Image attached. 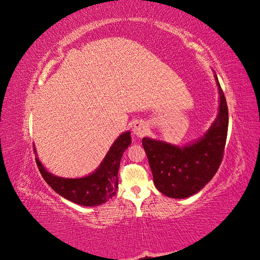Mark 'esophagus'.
<instances>
[{
    "label": "esophagus",
    "instance_id": "34e87169",
    "mask_svg": "<svg viewBox=\"0 0 260 260\" xmlns=\"http://www.w3.org/2000/svg\"><path fill=\"white\" fill-rule=\"evenodd\" d=\"M132 132L138 138H143L147 132V124L142 120L135 121L132 125Z\"/></svg>",
    "mask_w": 260,
    "mask_h": 260
}]
</instances>
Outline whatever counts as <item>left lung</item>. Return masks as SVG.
I'll use <instances>...</instances> for the list:
<instances>
[{"mask_svg": "<svg viewBox=\"0 0 260 260\" xmlns=\"http://www.w3.org/2000/svg\"><path fill=\"white\" fill-rule=\"evenodd\" d=\"M219 91V113L201 139L184 146L143 138L142 144L151 167L154 184L171 199H186L200 192L216 175L221 164L229 124L224 94L215 75Z\"/></svg>", "mask_w": 260, "mask_h": 260, "instance_id": "left-lung-1", "label": "left lung"}]
</instances>
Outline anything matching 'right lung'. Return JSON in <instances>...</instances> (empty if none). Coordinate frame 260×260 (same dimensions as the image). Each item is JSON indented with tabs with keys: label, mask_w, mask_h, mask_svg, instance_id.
Wrapping results in <instances>:
<instances>
[{
	"label": "right lung",
	"mask_w": 260,
	"mask_h": 260,
	"mask_svg": "<svg viewBox=\"0 0 260 260\" xmlns=\"http://www.w3.org/2000/svg\"><path fill=\"white\" fill-rule=\"evenodd\" d=\"M130 144V131H125L117 138L98 169L83 178L68 179L54 176L44 168L38 156L36 161L45 182L57 194L78 205L99 206L116 194L120 159ZM35 152L37 153L36 147Z\"/></svg>",
	"instance_id": "add662e5"
}]
</instances>
